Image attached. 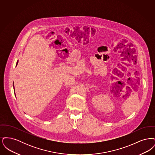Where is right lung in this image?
Masks as SVG:
<instances>
[{
    "label": "right lung",
    "mask_w": 155,
    "mask_h": 155,
    "mask_svg": "<svg viewBox=\"0 0 155 155\" xmlns=\"http://www.w3.org/2000/svg\"><path fill=\"white\" fill-rule=\"evenodd\" d=\"M17 64H18V61H17V64H16V66H17Z\"/></svg>",
    "instance_id": "add662e5"
}]
</instances>
